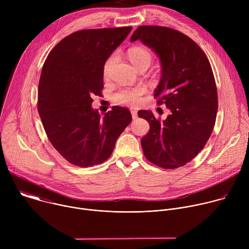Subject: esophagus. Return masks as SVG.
<instances>
[{
  "label": "esophagus",
  "mask_w": 249,
  "mask_h": 249,
  "mask_svg": "<svg viewBox=\"0 0 249 249\" xmlns=\"http://www.w3.org/2000/svg\"><path fill=\"white\" fill-rule=\"evenodd\" d=\"M131 114H132V118H133L134 120L138 118V113H137L136 110H132V111H131Z\"/></svg>",
  "instance_id": "34e87169"
}]
</instances>
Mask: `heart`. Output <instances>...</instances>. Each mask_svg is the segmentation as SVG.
Returning <instances> with one entry per match:
<instances>
[{
    "instance_id": "1",
    "label": "heart",
    "mask_w": 249,
    "mask_h": 249,
    "mask_svg": "<svg viewBox=\"0 0 249 249\" xmlns=\"http://www.w3.org/2000/svg\"><path fill=\"white\" fill-rule=\"evenodd\" d=\"M128 58L130 62L135 66V68L140 69L143 66H150L152 63V54L143 47H133L128 50ZM114 57H110L105 62L103 67V75L107 77L111 64L113 62ZM147 92V89L144 86H137L134 88H123L120 89L113 94V100L122 105L128 106H137L140 104L142 100V95Z\"/></svg>"
}]
</instances>
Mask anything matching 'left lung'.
I'll use <instances>...</instances> for the list:
<instances>
[{
    "label": "left lung",
    "instance_id": "1",
    "mask_svg": "<svg viewBox=\"0 0 249 249\" xmlns=\"http://www.w3.org/2000/svg\"><path fill=\"white\" fill-rule=\"evenodd\" d=\"M136 40L160 58L161 77L155 96L161 95L158 103L170 110L162 121L150 110L138 111L150 124L142 149L158 166H183L205 147L214 129L218 92L210 62L191 38L169 27L142 25L131 36V42Z\"/></svg>",
    "mask_w": 249,
    "mask_h": 249
}]
</instances>
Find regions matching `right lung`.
I'll return each mask as SVG.
<instances>
[{
	"mask_svg": "<svg viewBox=\"0 0 249 249\" xmlns=\"http://www.w3.org/2000/svg\"><path fill=\"white\" fill-rule=\"evenodd\" d=\"M131 26L85 29L62 39L48 54L38 85V113L52 146L81 167L107 160L132 121L129 109L113 106L101 116L91 107L103 89V67Z\"/></svg>",
	"mask_w": 249,
	"mask_h": 249,
	"instance_id": "add662e5",
	"label": "right lung"
}]
</instances>
